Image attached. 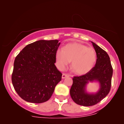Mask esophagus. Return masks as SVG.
<instances>
[{
  "label": "esophagus",
  "instance_id": "obj_1",
  "mask_svg": "<svg viewBox=\"0 0 124 124\" xmlns=\"http://www.w3.org/2000/svg\"><path fill=\"white\" fill-rule=\"evenodd\" d=\"M69 74L63 73V74H62V79H64V78H65L69 77Z\"/></svg>",
  "mask_w": 124,
  "mask_h": 124
}]
</instances>
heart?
Masks as SVG:
<instances>
[{
	"label": "heart",
	"instance_id": "obj_1",
	"mask_svg": "<svg viewBox=\"0 0 124 124\" xmlns=\"http://www.w3.org/2000/svg\"><path fill=\"white\" fill-rule=\"evenodd\" d=\"M71 61L70 68L74 73L82 75L90 72L96 62V54L91 47L78 42L68 43L55 52V63L61 70L65 69Z\"/></svg>",
	"mask_w": 124,
	"mask_h": 124
}]
</instances>
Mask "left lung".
Here are the masks:
<instances>
[{"label":"left lung","mask_w":124,"mask_h":124,"mask_svg":"<svg viewBox=\"0 0 124 124\" xmlns=\"http://www.w3.org/2000/svg\"><path fill=\"white\" fill-rule=\"evenodd\" d=\"M96 54L95 65L87 73L74 77L70 94L74 102L83 106H91L97 104L107 95L111 87L113 74L110 58L107 53L94 42H91ZM98 82V90L95 93L87 91L89 82Z\"/></svg>","instance_id":"left-lung-1"}]
</instances>
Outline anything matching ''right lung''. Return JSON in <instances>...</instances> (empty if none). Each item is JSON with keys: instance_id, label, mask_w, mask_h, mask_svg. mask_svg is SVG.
I'll return each mask as SVG.
<instances>
[{"instance_id": "1", "label": "right lung", "mask_w": 124, "mask_h": 124, "mask_svg": "<svg viewBox=\"0 0 124 124\" xmlns=\"http://www.w3.org/2000/svg\"><path fill=\"white\" fill-rule=\"evenodd\" d=\"M59 40H39L28 45L15 58L12 82L24 101L41 103L48 101L62 80L55 65Z\"/></svg>"}]
</instances>
